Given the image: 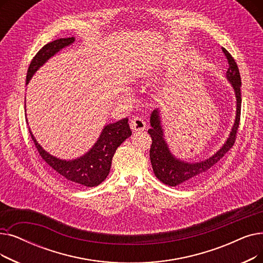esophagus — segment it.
Listing matches in <instances>:
<instances>
[{
	"label": "esophagus",
	"mask_w": 263,
	"mask_h": 263,
	"mask_svg": "<svg viewBox=\"0 0 263 263\" xmlns=\"http://www.w3.org/2000/svg\"><path fill=\"white\" fill-rule=\"evenodd\" d=\"M130 127L131 129L134 131V132H141V131H144L145 128H146V122L144 121L143 118H140V117H135L131 120V123H130Z\"/></svg>",
	"instance_id": "esophagus-1"
}]
</instances>
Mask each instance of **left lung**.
<instances>
[{
	"mask_svg": "<svg viewBox=\"0 0 263 263\" xmlns=\"http://www.w3.org/2000/svg\"><path fill=\"white\" fill-rule=\"evenodd\" d=\"M222 51L227 57L228 63H229V68H228L226 73V77L234 91L236 99V114L230 134L228 136V139L223 143V145L220 147V149L217 151L210 158L202 160V161L199 162L184 161V160L175 157L172 152L170 151L168 145L164 139L160 109L156 108L151 114L152 128L148 130V133L151 134L153 140L149 151L151 162L156 177L167 186H190L201 181L206 177V175L211 172L215 164L230 151V148H232L234 144L236 131L239 123V116H241L242 83L237 64L232 58V55L224 48H222Z\"/></svg>",
	"mask_w": 263,
	"mask_h": 263,
	"instance_id": "obj_1",
	"label": "left lung"
}]
</instances>
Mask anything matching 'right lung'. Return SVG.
<instances>
[{
	"label": "right lung",
	"instance_id": "right-lung-1",
	"mask_svg": "<svg viewBox=\"0 0 263 263\" xmlns=\"http://www.w3.org/2000/svg\"><path fill=\"white\" fill-rule=\"evenodd\" d=\"M74 42L75 37H67L55 40L45 45L30 63L27 74V85L41 66L55 53L70 46ZM128 120V118H124L117 122L104 125L95 145L85 155L73 160L60 159L50 155L39 144L30 128L29 131L41 157L62 180L73 186L96 187L109 174L111 159L117 148L132 134Z\"/></svg>",
	"mask_w": 263,
	"mask_h": 263
}]
</instances>
